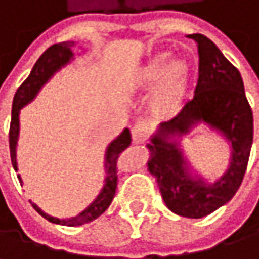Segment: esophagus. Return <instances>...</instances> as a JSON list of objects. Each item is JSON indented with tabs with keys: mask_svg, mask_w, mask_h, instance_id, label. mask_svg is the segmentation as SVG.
I'll return each instance as SVG.
<instances>
[{
	"mask_svg": "<svg viewBox=\"0 0 259 259\" xmlns=\"http://www.w3.org/2000/svg\"><path fill=\"white\" fill-rule=\"evenodd\" d=\"M148 133H150V126L147 121L144 120H139L135 123V126L132 127V139L135 144H142L144 141H147L148 138Z\"/></svg>",
	"mask_w": 259,
	"mask_h": 259,
	"instance_id": "34e87169",
	"label": "esophagus"
}]
</instances>
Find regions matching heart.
I'll return each instance as SVG.
<instances>
[{"label":"heart","instance_id":"obj_1","mask_svg":"<svg viewBox=\"0 0 259 259\" xmlns=\"http://www.w3.org/2000/svg\"><path fill=\"white\" fill-rule=\"evenodd\" d=\"M190 72L186 60L172 61L171 52H159L136 70L132 85L136 90L154 88L148 102L150 112L157 120H168L183 108Z\"/></svg>","mask_w":259,"mask_h":259}]
</instances>
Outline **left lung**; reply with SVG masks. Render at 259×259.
I'll use <instances>...</instances> for the list:
<instances>
[{"label": "left lung", "instance_id": "8db88e82", "mask_svg": "<svg viewBox=\"0 0 259 259\" xmlns=\"http://www.w3.org/2000/svg\"><path fill=\"white\" fill-rule=\"evenodd\" d=\"M187 37L196 41L199 55L195 96L174 118L160 123L147 145V165L166 207L179 216L199 219L227 204L238 190L252 148L253 115L240 72L205 35ZM199 122L218 130L233 148L229 169L214 183L193 178L180 148L181 138Z\"/></svg>", "mask_w": 259, "mask_h": 259}]
</instances>
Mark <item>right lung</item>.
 <instances>
[{
  "label": "right lung",
  "mask_w": 259,
  "mask_h": 259,
  "mask_svg": "<svg viewBox=\"0 0 259 259\" xmlns=\"http://www.w3.org/2000/svg\"><path fill=\"white\" fill-rule=\"evenodd\" d=\"M73 46H75V41H63V43H57V45H52L51 48H48L41 54V57L37 60L29 76L22 82V85L18 88V91L13 97L12 121H10V132H9V145H10L12 165H13L15 171H18L16 145H18V138H19V112L26 103H29L37 96L40 88L54 76V73H57L61 67H64L66 64L70 63V60L73 58V52H72ZM130 142H132L130 130L124 129L120 136H117V139H114L108 145L106 154H105L106 177H105L103 189L97 195V198L82 213H79L78 216L70 218V219L52 218V216L43 213L35 204H32L29 201L34 207V210L38 214H41L46 221H49L52 224H58V225H66V227H79V225H83V224H88V222L97 219L100 214H103L106 211V208L111 205V202L114 199V195L117 190V181H118V157L129 147ZM18 179L22 183L21 176H18Z\"/></svg>",
  "instance_id": "right-lung-1"
}]
</instances>
